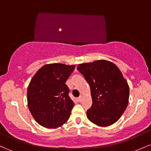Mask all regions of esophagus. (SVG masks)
<instances>
[{"mask_svg": "<svg viewBox=\"0 0 151 151\" xmlns=\"http://www.w3.org/2000/svg\"><path fill=\"white\" fill-rule=\"evenodd\" d=\"M82 99H83V97H82V96H79V97H78V98H77V100H78V101L81 102V101H82Z\"/></svg>", "mask_w": 151, "mask_h": 151, "instance_id": "1", "label": "esophagus"}]
</instances>
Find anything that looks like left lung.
Wrapping results in <instances>:
<instances>
[{
  "instance_id": "8db88e82",
  "label": "left lung",
  "mask_w": 151,
  "mask_h": 151,
  "mask_svg": "<svg viewBox=\"0 0 151 151\" xmlns=\"http://www.w3.org/2000/svg\"><path fill=\"white\" fill-rule=\"evenodd\" d=\"M77 70L89 83L92 105L86 111L88 119L96 125L108 126L120 119L129 98V86L113 62L98 60L78 65Z\"/></svg>"
}]
</instances>
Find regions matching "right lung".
I'll return each instance as SVG.
<instances>
[{
    "label": "right lung",
    "mask_w": 151,
    "mask_h": 151,
    "mask_svg": "<svg viewBox=\"0 0 151 151\" xmlns=\"http://www.w3.org/2000/svg\"><path fill=\"white\" fill-rule=\"evenodd\" d=\"M74 67L58 63L45 65L31 79L27 105L35 120L43 127H59L70 118L74 102L65 82Z\"/></svg>",
    "instance_id": "obj_1"
}]
</instances>
